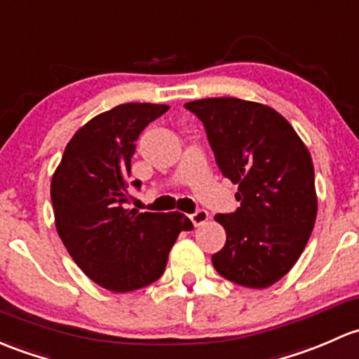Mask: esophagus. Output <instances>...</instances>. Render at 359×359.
<instances>
[{"label":"esophagus","instance_id":"esophagus-1","mask_svg":"<svg viewBox=\"0 0 359 359\" xmlns=\"http://www.w3.org/2000/svg\"><path fill=\"white\" fill-rule=\"evenodd\" d=\"M189 218H191L192 224H194V227H199V225H203L208 222L210 215L206 210H198V211H194L192 215H189Z\"/></svg>","mask_w":359,"mask_h":359}]
</instances>
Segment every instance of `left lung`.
<instances>
[{
	"label": "left lung",
	"instance_id": "1",
	"mask_svg": "<svg viewBox=\"0 0 359 359\" xmlns=\"http://www.w3.org/2000/svg\"><path fill=\"white\" fill-rule=\"evenodd\" d=\"M184 107L203 122L218 168L237 184L233 213H218L225 246L215 270L251 289L280 280L306 246L316 220L311 154L273 108L237 97H206Z\"/></svg>",
	"mask_w": 359,
	"mask_h": 359
}]
</instances>
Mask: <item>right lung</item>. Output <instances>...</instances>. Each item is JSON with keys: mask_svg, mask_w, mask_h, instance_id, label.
I'll list each match as a JSON object with an SVG mask.
<instances>
[{"mask_svg": "<svg viewBox=\"0 0 359 359\" xmlns=\"http://www.w3.org/2000/svg\"><path fill=\"white\" fill-rule=\"evenodd\" d=\"M168 108L126 103L94 116L75 132L53 173L51 201L60 239L79 269L113 292L158 280L179 233L192 230V222L179 211L127 208L135 141ZM132 186L141 187V182L134 180Z\"/></svg>", "mask_w": 359, "mask_h": 359, "instance_id": "1", "label": "right lung"}]
</instances>
